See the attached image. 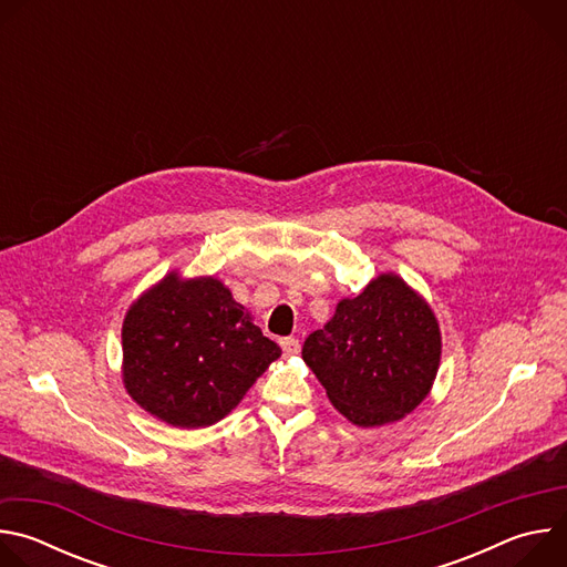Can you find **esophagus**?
<instances>
[{
    "label": "esophagus",
    "mask_w": 567,
    "mask_h": 567,
    "mask_svg": "<svg viewBox=\"0 0 567 567\" xmlns=\"http://www.w3.org/2000/svg\"><path fill=\"white\" fill-rule=\"evenodd\" d=\"M280 348L285 354H296L300 350V343L293 337H285V339H280Z\"/></svg>",
    "instance_id": "esophagus-1"
}]
</instances>
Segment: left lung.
Instances as JSON below:
<instances>
[{"label":"left lung","instance_id":"left-lung-1","mask_svg":"<svg viewBox=\"0 0 567 567\" xmlns=\"http://www.w3.org/2000/svg\"><path fill=\"white\" fill-rule=\"evenodd\" d=\"M431 307L396 276H379L339 302L326 328L302 343V361L334 409L359 426L409 415L429 394L440 365Z\"/></svg>","mask_w":567,"mask_h":567}]
</instances>
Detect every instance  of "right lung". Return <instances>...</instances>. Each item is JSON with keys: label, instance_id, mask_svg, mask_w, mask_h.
I'll list each match as a JSON object with an SVG mask.
<instances>
[{"label": "right lung", "instance_id": "right-lung-1", "mask_svg": "<svg viewBox=\"0 0 567 567\" xmlns=\"http://www.w3.org/2000/svg\"><path fill=\"white\" fill-rule=\"evenodd\" d=\"M278 357L280 348L215 278L168 276L123 322L127 392L182 429L219 422Z\"/></svg>", "mask_w": 567, "mask_h": 567}]
</instances>
